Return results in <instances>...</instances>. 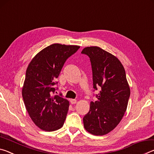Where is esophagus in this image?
Wrapping results in <instances>:
<instances>
[{"label":"esophagus","mask_w":154,"mask_h":154,"mask_svg":"<svg viewBox=\"0 0 154 154\" xmlns=\"http://www.w3.org/2000/svg\"><path fill=\"white\" fill-rule=\"evenodd\" d=\"M70 102H71V104H75L77 103V100H75V99H71V100H70Z\"/></svg>","instance_id":"obj_1"}]
</instances>
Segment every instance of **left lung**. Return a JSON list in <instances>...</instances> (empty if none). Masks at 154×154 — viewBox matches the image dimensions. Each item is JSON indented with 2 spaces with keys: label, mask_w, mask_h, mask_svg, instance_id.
<instances>
[{
  "label": "left lung",
  "mask_w": 154,
  "mask_h": 154,
  "mask_svg": "<svg viewBox=\"0 0 154 154\" xmlns=\"http://www.w3.org/2000/svg\"><path fill=\"white\" fill-rule=\"evenodd\" d=\"M90 58L93 88L100 90L97 100L90 103V111L83 117L85 129L101 136L118 126L126 111L130 90L125 69L116 56L98 47H87L82 51Z\"/></svg>",
  "instance_id": "obj_1"
}]
</instances>
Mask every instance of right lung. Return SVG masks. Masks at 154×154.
<instances>
[{"instance_id": "right-lung-1", "label": "right lung", "mask_w": 154, "mask_h": 154, "mask_svg": "<svg viewBox=\"0 0 154 154\" xmlns=\"http://www.w3.org/2000/svg\"><path fill=\"white\" fill-rule=\"evenodd\" d=\"M79 49L77 45L52 44L36 54L28 65L22 97L30 118L41 129L54 131L63 126L69 102L62 94H55L56 79L66 60Z\"/></svg>"}]
</instances>
